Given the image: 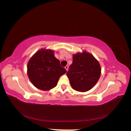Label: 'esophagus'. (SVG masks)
Here are the masks:
<instances>
[{"instance_id": "34e87169", "label": "esophagus", "mask_w": 131, "mask_h": 131, "mask_svg": "<svg viewBox=\"0 0 131 131\" xmlns=\"http://www.w3.org/2000/svg\"><path fill=\"white\" fill-rule=\"evenodd\" d=\"M64 68H65V69L67 70H67H68V66L67 65V66L64 67Z\"/></svg>"}]
</instances>
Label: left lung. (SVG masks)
I'll return each mask as SVG.
<instances>
[{"instance_id":"obj_1","label":"left lung","mask_w":131,"mask_h":131,"mask_svg":"<svg viewBox=\"0 0 131 131\" xmlns=\"http://www.w3.org/2000/svg\"><path fill=\"white\" fill-rule=\"evenodd\" d=\"M100 63L91 53L84 51L74 54L73 63L67 75L72 88L79 92H86L96 84L100 78Z\"/></svg>"}]
</instances>
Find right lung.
Returning <instances> with one entry per match:
<instances>
[{"instance_id":"add662e5","label":"right lung","mask_w":131,"mask_h":131,"mask_svg":"<svg viewBox=\"0 0 131 131\" xmlns=\"http://www.w3.org/2000/svg\"><path fill=\"white\" fill-rule=\"evenodd\" d=\"M67 70L60 64L51 50L41 49L30 58L27 74L33 85L38 89L50 90L57 85L59 78Z\"/></svg>"}]
</instances>
